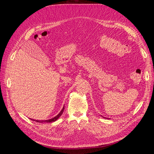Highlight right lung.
Segmentation results:
<instances>
[{
    "mask_svg": "<svg viewBox=\"0 0 154 154\" xmlns=\"http://www.w3.org/2000/svg\"><path fill=\"white\" fill-rule=\"evenodd\" d=\"M64 106L63 107V109H61V110L60 111V112L57 115H56L55 116V117H54V118H52V119H49V120H34V119H30L32 120H34V121H35V122H40V123H42V122H55V121H56L59 118H60L61 116V114H63V111H64Z\"/></svg>",
    "mask_w": 154,
    "mask_h": 154,
    "instance_id": "add662e5",
    "label": "right lung"
}]
</instances>
